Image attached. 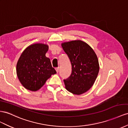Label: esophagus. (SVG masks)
<instances>
[{"mask_svg":"<svg viewBox=\"0 0 128 128\" xmlns=\"http://www.w3.org/2000/svg\"><path fill=\"white\" fill-rule=\"evenodd\" d=\"M56 72H58V70H59V68H58V67L56 68Z\"/></svg>","mask_w":128,"mask_h":128,"instance_id":"34e87169","label":"esophagus"}]
</instances>
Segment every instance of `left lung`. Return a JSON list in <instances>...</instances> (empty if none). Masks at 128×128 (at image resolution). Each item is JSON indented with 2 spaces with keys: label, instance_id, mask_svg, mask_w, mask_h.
<instances>
[{
  "label": "left lung",
  "instance_id": "obj_1",
  "mask_svg": "<svg viewBox=\"0 0 128 128\" xmlns=\"http://www.w3.org/2000/svg\"><path fill=\"white\" fill-rule=\"evenodd\" d=\"M72 67L70 76L64 80L66 89L75 95L87 92L94 84L100 70L98 60L92 48L78 40L61 44Z\"/></svg>",
  "mask_w": 128,
  "mask_h": 128
}]
</instances>
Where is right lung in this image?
Instances as JSON below:
<instances>
[{"label": "right lung", "mask_w": 128, "mask_h": 128, "mask_svg": "<svg viewBox=\"0 0 128 128\" xmlns=\"http://www.w3.org/2000/svg\"><path fill=\"white\" fill-rule=\"evenodd\" d=\"M48 46L34 44L23 51L16 64V74L22 84L32 92L38 90L52 75L56 73L46 56Z\"/></svg>", "instance_id": "obj_1"}]
</instances>
